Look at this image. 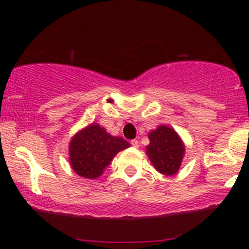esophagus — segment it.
I'll list each match as a JSON object with an SVG mask.
<instances>
[{
    "instance_id": "obj_1",
    "label": "esophagus",
    "mask_w": 249,
    "mask_h": 249,
    "mask_svg": "<svg viewBox=\"0 0 249 249\" xmlns=\"http://www.w3.org/2000/svg\"><path fill=\"white\" fill-rule=\"evenodd\" d=\"M131 145H132L133 147H138L139 146V142L137 141V139H132V141H131Z\"/></svg>"
}]
</instances>
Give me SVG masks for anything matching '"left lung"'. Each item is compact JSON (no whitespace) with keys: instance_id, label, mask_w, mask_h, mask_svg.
<instances>
[{"instance_id":"obj_1","label":"left lung","mask_w":249,"mask_h":249,"mask_svg":"<svg viewBox=\"0 0 249 249\" xmlns=\"http://www.w3.org/2000/svg\"><path fill=\"white\" fill-rule=\"evenodd\" d=\"M146 153L157 171L166 176L178 172L185 148L173 128L161 125L148 134Z\"/></svg>"}]
</instances>
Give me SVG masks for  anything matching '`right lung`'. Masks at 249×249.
Returning a JSON list of instances; mask_svg holds the SVG:
<instances>
[{"instance_id": "right-lung-1", "label": "right lung", "mask_w": 249, "mask_h": 249, "mask_svg": "<svg viewBox=\"0 0 249 249\" xmlns=\"http://www.w3.org/2000/svg\"><path fill=\"white\" fill-rule=\"evenodd\" d=\"M130 147L121 137L110 136L98 124L85 127L70 142V164L73 171L87 179L99 177L119 151Z\"/></svg>"}]
</instances>
